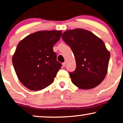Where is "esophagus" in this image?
<instances>
[{
    "mask_svg": "<svg viewBox=\"0 0 123 123\" xmlns=\"http://www.w3.org/2000/svg\"><path fill=\"white\" fill-rule=\"evenodd\" d=\"M62 65H63V67H65V65H66V63H65V62H64V63L62 64Z\"/></svg>",
    "mask_w": 123,
    "mask_h": 123,
    "instance_id": "obj_1",
    "label": "esophagus"
}]
</instances>
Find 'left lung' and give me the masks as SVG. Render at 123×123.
<instances>
[{"mask_svg":"<svg viewBox=\"0 0 123 123\" xmlns=\"http://www.w3.org/2000/svg\"><path fill=\"white\" fill-rule=\"evenodd\" d=\"M62 37L75 57L76 69L69 72L73 84L84 90L99 85L107 73L110 57L103 41L82 29L68 30Z\"/></svg>","mask_w":123,"mask_h":123,"instance_id":"8db88e82","label":"left lung"}]
</instances>
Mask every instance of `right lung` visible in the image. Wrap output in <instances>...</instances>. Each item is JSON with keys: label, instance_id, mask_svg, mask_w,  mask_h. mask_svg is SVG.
<instances>
[{"label": "right lung", "instance_id": "1", "mask_svg": "<svg viewBox=\"0 0 123 123\" xmlns=\"http://www.w3.org/2000/svg\"><path fill=\"white\" fill-rule=\"evenodd\" d=\"M62 33L61 30L37 31L18 43L13 65L18 80L29 90H42L54 82L62 64L56 60L53 47Z\"/></svg>", "mask_w": 123, "mask_h": 123}]
</instances>
